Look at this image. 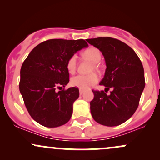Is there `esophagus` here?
I'll return each mask as SVG.
<instances>
[{
  "label": "esophagus",
  "instance_id": "1",
  "mask_svg": "<svg viewBox=\"0 0 160 160\" xmlns=\"http://www.w3.org/2000/svg\"><path fill=\"white\" fill-rule=\"evenodd\" d=\"M79 92H80V95H82V93L84 92V90L83 89H80Z\"/></svg>",
  "mask_w": 160,
  "mask_h": 160
}]
</instances>
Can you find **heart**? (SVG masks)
<instances>
[{"label": "heart", "instance_id": "1", "mask_svg": "<svg viewBox=\"0 0 160 160\" xmlns=\"http://www.w3.org/2000/svg\"><path fill=\"white\" fill-rule=\"evenodd\" d=\"M82 56L86 59L89 60L93 64H95L94 66L96 68V64L100 62L102 58V53L98 49L95 47H89L82 53ZM66 68H67L68 71L71 74H74L77 69V56L76 55H72L69 57L66 62ZM98 80V78L97 74H93L82 75L78 74L77 76L73 77L71 79V86L78 87L80 89H86L91 86L94 85L96 83Z\"/></svg>", "mask_w": 160, "mask_h": 160}]
</instances>
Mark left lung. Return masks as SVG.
<instances>
[{
  "instance_id": "1",
  "label": "left lung",
  "mask_w": 160,
  "mask_h": 160,
  "mask_svg": "<svg viewBox=\"0 0 160 160\" xmlns=\"http://www.w3.org/2000/svg\"><path fill=\"white\" fill-rule=\"evenodd\" d=\"M86 40L99 49L105 59L107 68L99 84L105 86L106 92L113 89L110 95L103 90L92 89V116L104 126H119L128 120L138 107L145 86L142 63L135 51L120 40L106 37Z\"/></svg>"
}]
</instances>
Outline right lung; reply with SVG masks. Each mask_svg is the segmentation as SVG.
<instances>
[{"instance_id":"1","label":"right lung","mask_w":160,"mask_h":160,"mask_svg":"<svg viewBox=\"0 0 160 160\" xmlns=\"http://www.w3.org/2000/svg\"><path fill=\"white\" fill-rule=\"evenodd\" d=\"M88 46L84 40L50 39L31 51L20 71L19 90L28 111L36 122L49 128L67 123L78 98L79 89L56 92L69 82L66 62L70 56Z\"/></svg>"}]
</instances>
